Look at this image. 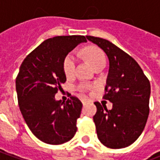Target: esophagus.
<instances>
[{
	"label": "esophagus",
	"instance_id": "1",
	"mask_svg": "<svg viewBox=\"0 0 160 160\" xmlns=\"http://www.w3.org/2000/svg\"><path fill=\"white\" fill-rule=\"evenodd\" d=\"M81 102H82V104H83V105H85V104H87V98H82V99H81Z\"/></svg>",
	"mask_w": 160,
	"mask_h": 160
}]
</instances>
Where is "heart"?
Wrapping results in <instances>:
<instances>
[{"instance_id":"obj_1","label":"heart","mask_w":160,"mask_h":160,"mask_svg":"<svg viewBox=\"0 0 160 160\" xmlns=\"http://www.w3.org/2000/svg\"><path fill=\"white\" fill-rule=\"evenodd\" d=\"M83 55L87 62L92 66L94 69L98 67L104 66L106 58L103 50L96 46H89L84 49ZM75 68V57L73 54H68L62 62L63 73L67 77L71 76L73 73Z\"/></svg>"}]
</instances>
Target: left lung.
<instances>
[{"label":"left lung","mask_w":160,"mask_h":160,"mask_svg":"<svg viewBox=\"0 0 160 160\" xmlns=\"http://www.w3.org/2000/svg\"><path fill=\"white\" fill-rule=\"evenodd\" d=\"M107 55L110 62L104 98L112 109L95 102L93 121L98 140L109 148H127L137 140L149 115L150 82L137 62L114 43L87 36Z\"/></svg>","instance_id":"left-lung-1"}]
</instances>
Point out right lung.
I'll use <instances>...</instances> for the list:
<instances>
[{
  "mask_svg": "<svg viewBox=\"0 0 160 160\" xmlns=\"http://www.w3.org/2000/svg\"><path fill=\"white\" fill-rule=\"evenodd\" d=\"M82 42H87V38L80 35L58 36L43 41L25 58L16 77L23 118L32 134L47 144H63L76 133L82 103L74 96L62 103L55 99V95L66 82L64 57Z\"/></svg>",
  "mask_w": 160,
  "mask_h": 160,
  "instance_id": "1",
  "label": "right lung"
}]
</instances>
